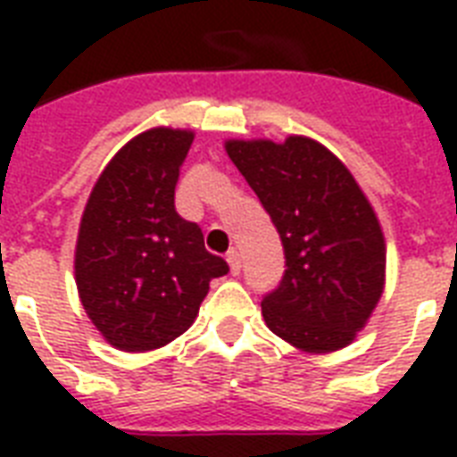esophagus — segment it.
<instances>
[{
	"mask_svg": "<svg viewBox=\"0 0 457 457\" xmlns=\"http://www.w3.org/2000/svg\"><path fill=\"white\" fill-rule=\"evenodd\" d=\"M211 244H213V249H220V244H218V242H211ZM229 253H235V251L228 249V256H229Z\"/></svg>",
	"mask_w": 457,
	"mask_h": 457,
	"instance_id": "esophagus-1",
	"label": "esophagus"
}]
</instances>
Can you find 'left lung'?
<instances>
[{"label":"left lung","mask_w":457,"mask_h":457,"mask_svg":"<svg viewBox=\"0 0 457 457\" xmlns=\"http://www.w3.org/2000/svg\"><path fill=\"white\" fill-rule=\"evenodd\" d=\"M194 135L142 132L111 158L82 213L75 285L111 346L154 351L196 320L208 282L228 263L204 244L196 222L175 211V185Z\"/></svg>","instance_id":"1"}]
</instances>
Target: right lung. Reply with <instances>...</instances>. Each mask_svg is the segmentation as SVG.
I'll return each mask as SVG.
<instances>
[{
  "instance_id": "obj_1",
  "label": "right lung",
  "mask_w": 457,
  "mask_h": 457,
  "mask_svg": "<svg viewBox=\"0 0 457 457\" xmlns=\"http://www.w3.org/2000/svg\"><path fill=\"white\" fill-rule=\"evenodd\" d=\"M285 251L279 285L261 301L270 332L308 353L344 348L384 289V239L351 172L308 137L228 142Z\"/></svg>"
}]
</instances>
